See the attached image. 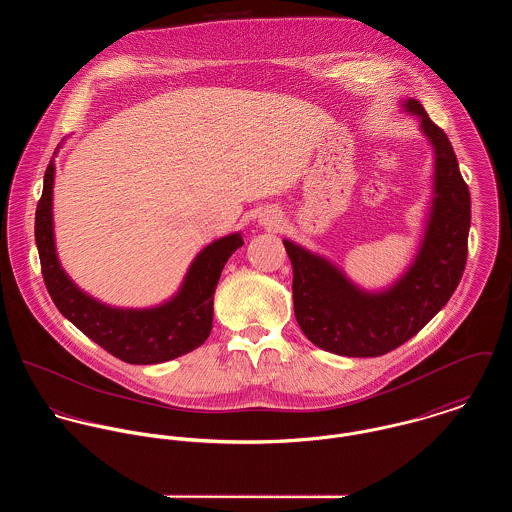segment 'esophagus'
<instances>
[{"mask_svg": "<svg viewBox=\"0 0 512 512\" xmlns=\"http://www.w3.org/2000/svg\"><path fill=\"white\" fill-rule=\"evenodd\" d=\"M260 224H262L264 228H268V230H276V228L282 224V217H280L278 213H274V211H268V213H264V215L260 217Z\"/></svg>", "mask_w": 512, "mask_h": 512, "instance_id": "obj_1", "label": "esophagus"}]
</instances>
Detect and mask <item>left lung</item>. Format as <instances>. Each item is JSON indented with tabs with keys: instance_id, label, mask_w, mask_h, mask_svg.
Here are the masks:
<instances>
[{
	"instance_id": "left-lung-1",
	"label": "left lung",
	"mask_w": 512,
	"mask_h": 512,
	"mask_svg": "<svg viewBox=\"0 0 512 512\" xmlns=\"http://www.w3.org/2000/svg\"><path fill=\"white\" fill-rule=\"evenodd\" d=\"M436 151V197L414 266L388 292L355 288L327 260L284 240L293 268V311L305 337L343 357H380L412 339L455 292L467 264L469 187L445 132L410 98Z\"/></svg>"
}]
</instances>
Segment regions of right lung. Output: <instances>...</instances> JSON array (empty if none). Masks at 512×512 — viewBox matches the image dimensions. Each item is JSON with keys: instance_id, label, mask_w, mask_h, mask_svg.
<instances>
[{"instance_id": "obj_1", "label": "right lung", "mask_w": 512, "mask_h": 512, "mask_svg": "<svg viewBox=\"0 0 512 512\" xmlns=\"http://www.w3.org/2000/svg\"><path fill=\"white\" fill-rule=\"evenodd\" d=\"M53 177L55 163L45 171L43 195L35 213V242L41 274L57 309L88 339L130 365H157L201 347L213 327V297L220 272L236 248L240 234L209 244L191 264L181 292L155 309H114L80 292L63 272L53 240Z\"/></svg>"}]
</instances>
